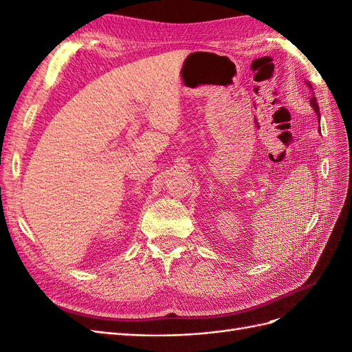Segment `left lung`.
Segmentation results:
<instances>
[{
  "label": "left lung",
  "mask_w": 352,
  "mask_h": 352,
  "mask_svg": "<svg viewBox=\"0 0 352 352\" xmlns=\"http://www.w3.org/2000/svg\"><path fill=\"white\" fill-rule=\"evenodd\" d=\"M309 86L311 87V84H309ZM310 103H311V106H313L314 111H316V115H318V118H319V122H320V109H319V106H318V100H316V98H311Z\"/></svg>",
  "instance_id": "8db88e82"
}]
</instances>
